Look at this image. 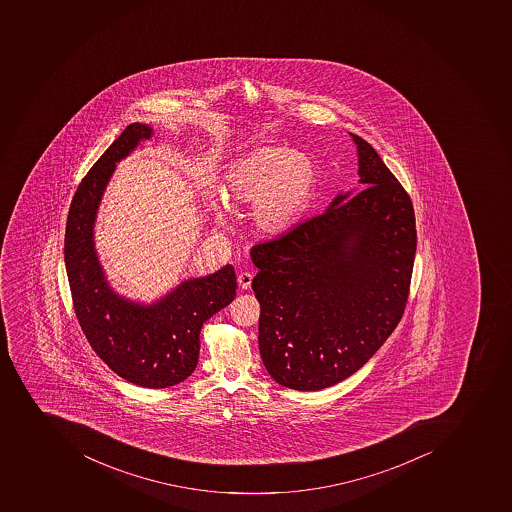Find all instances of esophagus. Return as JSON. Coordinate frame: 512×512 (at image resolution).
<instances>
[{
    "mask_svg": "<svg viewBox=\"0 0 512 512\" xmlns=\"http://www.w3.org/2000/svg\"><path fill=\"white\" fill-rule=\"evenodd\" d=\"M252 278L254 276L250 275L249 271H242L241 275L237 276V283H239L242 289H250Z\"/></svg>",
    "mask_w": 512,
    "mask_h": 512,
    "instance_id": "obj_1",
    "label": "esophagus"
}]
</instances>
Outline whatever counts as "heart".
I'll return each instance as SVG.
<instances>
[{
	"label": "heart",
	"instance_id": "b5f03b06",
	"mask_svg": "<svg viewBox=\"0 0 512 512\" xmlns=\"http://www.w3.org/2000/svg\"><path fill=\"white\" fill-rule=\"evenodd\" d=\"M315 186V166L307 155L263 147L234 163L224 176V195L233 203H254V223L267 234L284 233L304 212ZM215 208L218 221L224 212Z\"/></svg>",
	"mask_w": 512,
	"mask_h": 512
}]
</instances>
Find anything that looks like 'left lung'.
I'll return each mask as SVG.
<instances>
[{
  "mask_svg": "<svg viewBox=\"0 0 512 512\" xmlns=\"http://www.w3.org/2000/svg\"><path fill=\"white\" fill-rule=\"evenodd\" d=\"M364 191L283 236L255 244L258 346L271 378L318 391L367 364L406 309L417 229L406 189L352 134Z\"/></svg>",
  "mask_w": 512,
  "mask_h": 512,
  "instance_id": "1",
  "label": "left lung"
}]
</instances>
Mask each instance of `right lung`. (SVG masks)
I'll use <instances>...</instances> for the list:
<instances>
[{
    "label": "right lung",
    "instance_id": "1",
    "mask_svg": "<svg viewBox=\"0 0 512 512\" xmlns=\"http://www.w3.org/2000/svg\"><path fill=\"white\" fill-rule=\"evenodd\" d=\"M152 136L145 124H129L85 174L69 207L64 262L77 320L95 354L121 378L160 389L191 376L199 362L203 323L236 297L231 265L189 279L157 304H132L106 284L93 249V223L116 161Z\"/></svg>",
    "mask_w": 512,
    "mask_h": 512
}]
</instances>
